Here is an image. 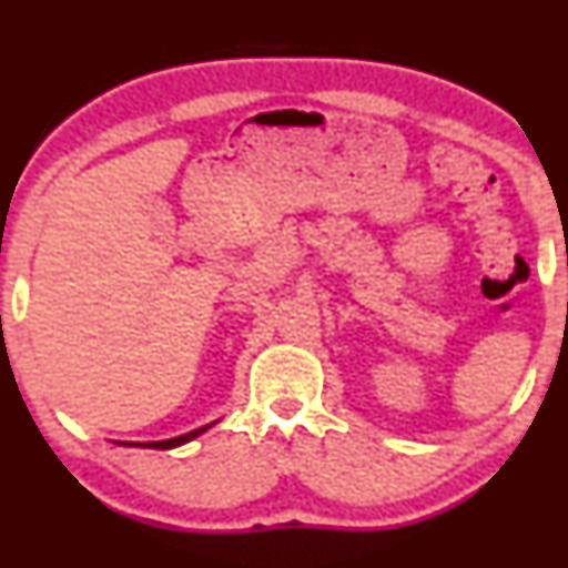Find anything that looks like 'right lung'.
Here are the masks:
<instances>
[{
    "mask_svg": "<svg viewBox=\"0 0 568 568\" xmlns=\"http://www.w3.org/2000/svg\"><path fill=\"white\" fill-rule=\"evenodd\" d=\"M217 420L207 423V426L203 428H195L190 430V434H182V436H175V438H165V440H148V444H118V446H140V448H158V450H168V448H178L182 444H190V440H195L197 436H203L207 428H213Z\"/></svg>",
    "mask_w": 568,
    "mask_h": 568,
    "instance_id": "add662e5",
    "label": "right lung"
}]
</instances>
